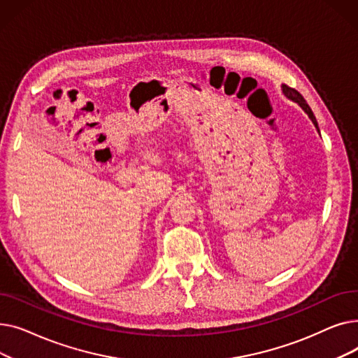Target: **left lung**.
Masks as SVG:
<instances>
[{
    "label": "left lung",
    "instance_id": "8db88e82",
    "mask_svg": "<svg viewBox=\"0 0 358 358\" xmlns=\"http://www.w3.org/2000/svg\"><path fill=\"white\" fill-rule=\"evenodd\" d=\"M281 90H283V94H285V96H286L289 100H292V101L297 103L300 107H302V108L305 110V113H306V115L309 116V119L313 122L315 127H316V129H317V131H319V127H317V122H316V117H315V115H313V113H312V110H310L309 104H308V103H306V100L303 99L302 94H300L299 91H296L294 88H290V87H287V85H281Z\"/></svg>",
    "mask_w": 358,
    "mask_h": 358
}]
</instances>
